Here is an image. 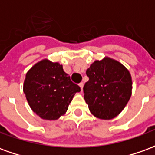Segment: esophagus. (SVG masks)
<instances>
[{"instance_id": "obj_1", "label": "esophagus", "mask_w": 155, "mask_h": 155, "mask_svg": "<svg viewBox=\"0 0 155 155\" xmlns=\"http://www.w3.org/2000/svg\"><path fill=\"white\" fill-rule=\"evenodd\" d=\"M79 86L81 87V91H83V86H84V84H83V83H80V84H79Z\"/></svg>"}]
</instances>
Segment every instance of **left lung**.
Returning <instances> with one entry per match:
<instances>
[{
    "instance_id": "1",
    "label": "left lung",
    "mask_w": 155,
    "mask_h": 155,
    "mask_svg": "<svg viewBox=\"0 0 155 155\" xmlns=\"http://www.w3.org/2000/svg\"><path fill=\"white\" fill-rule=\"evenodd\" d=\"M89 81L84 98L91 114L101 120H112L123 110L132 94L130 72L119 61L105 57L95 61L86 71Z\"/></svg>"
}]
</instances>
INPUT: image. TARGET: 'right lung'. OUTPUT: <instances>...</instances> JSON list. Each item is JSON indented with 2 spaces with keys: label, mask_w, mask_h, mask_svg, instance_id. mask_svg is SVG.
Masks as SVG:
<instances>
[{
  "label": "right lung",
  "mask_w": 155,
  "mask_h": 155,
  "mask_svg": "<svg viewBox=\"0 0 155 155\" xmlns=\"http://www.w3.org/2000/svg\"><path fill=\"white\" fill-rule=\"evenodd\" d=\"M23 91L35 114L43 120H55L65 114L81 88L71 81L61 64L45 59L26 73Z\"/></svg>",
  "instance_id": "obj_1"
}]
</instances>
